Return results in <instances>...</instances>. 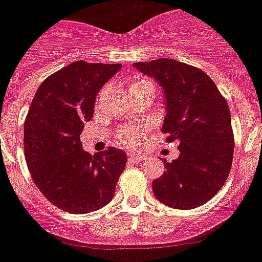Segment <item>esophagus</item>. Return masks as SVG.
<instances>
[{"label":"esophagus","instance_id":"1","mask_svg":"<svg viewBox=\"0 0 262 262\" xmlns=\"http://www.w3.org/2000/svg\"><path fill=\"white\" fill-rule=\"evenodd\" d=\"M130 163H133V164H138V163H141V161L145 160V158H143L142 155H137V154H132V155H129V159H128Z\"/></svg>","mask_w":262,"mask_h":262}]
</instances>
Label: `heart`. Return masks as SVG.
<instances>
[{
  "instance_id": "b5f03b06",
  "label": "heart",
  "mask_w": 262,
  "mask_h": 262,
  "mask_svg": "<svg viewBox=\"0 0 262 262\" xmlns=\"http://www.w3.org/2000/svg\"><path fill=\"white\" fill-rule=\"evenodd\" d=\"M143 86H152L150 81L147 80H134V81L130 82L129 85V90L133 89H138V88H143ZM146 129H147V125H139L134 129H121L117 134V141L120 142V145L125 146V147H136L138 146L139 139L142 137V134L145 133Z\"/></svg>"
}]
</instances>
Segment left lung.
<instances>
[{
    "label": "left lung",
    "instance_id": "8db88e82",
    "mask_svg": "<svg viewBox=\"0 0 262 262\" xmlns=\"http://www.w3.org/2000/svg\"><path fill=\"white\" fill-rule=\"evenodd\" d=\"M163 89L161 132L177 141L180 155L152 182L156 199L176 209H192L214 196L230 173L234 134L230 110L213 80L202 70L160 58L133 64Z\"/></svg>",
    "mask_w": 262,
    "mask_h": 262
}]
</instances>
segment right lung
<instances>
[{
  "label": "right lung",
  "instance_id": "right-lung-1",
  "mask_svg": "<svg viewBox=\"0 0 262 262\" xmlns=\"http://www.w3.org/2000/svg\"><path fill=\"white\" fill-rule=\"evenodd\" d=\"M120 68V63H71L40 85L26 117L24 155L32 178L49 202L70 213L108 204L125 169V151L108 147L90 155L80 141L95 97Z\"/></svg>",
  "mask_w": 262,
  "mask_h": 262
}]
</instances>
